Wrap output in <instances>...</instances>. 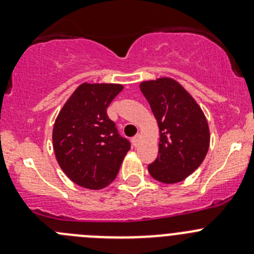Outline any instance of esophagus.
Masks as SVG:
<instances>
[{
    "label": "esophagus",
    "instance_id": "esophagus-1",
    "mask_svg": "<svg viewBox=\"0 0 254 254\" xmlns=\"http://www.w3.org/2000/svg\"><path fill=\"white\" fill-rule=\"evenodd\" d=\"M140 141H141V136L140 134H136L134 137H132V143H133L134 147H137L140 145Z\"/></svg>",
    "mask_w": 254,
    "mask_h": 254
}]
</instances>
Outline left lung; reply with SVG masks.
<instances>
[{
	"label": "left lung",
	"instance_id": "1",
	"mask_svg": "<svg viewBox=\"0 0 254 254\" xmlns=\"http://www.w3.org/2000/svg\"><path fill=\"white\" fill-rule=\"evenodd\" d=\"M140 90L149 102L160 129L156 160L150 176L163 183H177L201 165L210 145L207 121L196 100L172 78L145 81Z\"/></svg>",
	"mask_w": 254,
	"mask_h": 254
}]
</instances>
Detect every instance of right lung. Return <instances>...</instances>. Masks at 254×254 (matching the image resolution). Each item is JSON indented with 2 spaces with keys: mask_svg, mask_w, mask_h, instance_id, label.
Returning a JSON list of instances; mask_svg holds the SVG:
<instances>
[{
  "mask_svg": "<svg viewBox=\"0 0 254 254\" xmlns=\"http://www.w3.org/2000/svg\"><path fill=\"white\" fill-rule=\"evenodd\" d=\"M122 89L117 84L80 85L56 120V158L64 174L81 187L102 190L111 185L131 149L107 114Z\"/></svg>",
  "mask_w": 254,
  "mask_h": 254,
  "instance_id": "obj_1",
  "label": "right lung"
}]
</instances>
